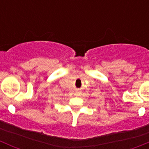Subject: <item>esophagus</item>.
I'll return each mask as SVG.
<instances>
[{"label": "esophagus", "mask_w": 149, "mask_h": 149, "mask_svg": "<svg viewBox=\"0 0 149 149\" xmlns=\"http://www.w3.org/2000/svg\"><path fill=\"white\" fill-rule=\"evenodd\" d=\"M75 95H76V96H79V95H80V93H79V92H76V93H75Z\"/></svg>", "instance_id": "1"}]
</instances>
